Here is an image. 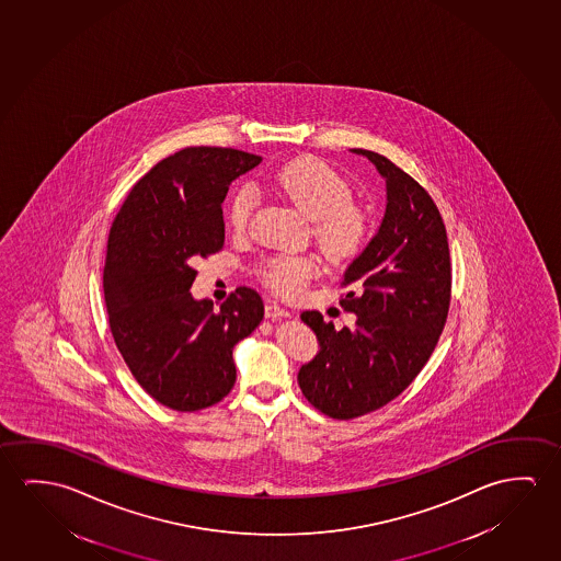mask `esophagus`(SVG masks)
I'll return each instance as SVG.
<instances>
[{"mask_svg": "<svg viewBox=\"0 0 561 561\" xmlns=\"http://www.w3.org/2000/svg\"><path fill=\"white\" fill-rule=\"evenodd\" d=\"M289 317V311L284 309L282 305H277V302H266V319L276 320V319H287Z\"/></svg>", "mask_w": 561, "mask_h": 561, "instance_id": "esophagus-1", "label": "esophagus"}]
</instances>
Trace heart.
<instances>
[{"instance_id": "heart-1", "label": "heart", "mask_w": 561, "mask_h": 561, "mask_svg": "<svg viewBox=\"0 0 561 561\" xmlns=\"http://www.w3.org/2000/svg\"><path fill=\"white\" fill-rule=\"evenodd\" d=\"M297 209L312 219V234L332 260H352L365 249L371 234V217L354 202V188L334 167L302 157L279 167L270 176ZM256 192L242 186L229 204V224L234 233H244ZM319 260L311 254H277L260 260L256 276L260 282L282 297L301 294L312 277L319 274Z\"/></svg>"}]
</instances>
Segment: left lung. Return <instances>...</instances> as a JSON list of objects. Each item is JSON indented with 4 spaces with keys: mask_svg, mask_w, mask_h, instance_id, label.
Segmentation results:
<instances>
[{
    "mask_svg": "<svg viewBox=\"0 0 561 561\" xmlns=\"http://www.w3.org/2000/svg\"><path fill=\"white\" fill-rule=\"evenodd\" d=\"M371 161L387 181L379 233L345 270L340 305L354 328H334L319 311L301 320L320 352L297 375L302 394L334 420H354L404 392L430 362L450 307L453 267L447 229L427 190L385 156Z\"/></svg>",
    "mask_w": 561,
    "mask_h": 561,
    "instance_id": "left-lung-1",
    "label": "left lung"
}]
</instances>
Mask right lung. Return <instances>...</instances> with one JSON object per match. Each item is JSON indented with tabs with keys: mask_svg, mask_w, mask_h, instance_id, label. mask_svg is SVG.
<instances>
[{
	"mask_svg": "<svg viewBox=\"0 0 561 561\" xmlns=\"http://www.w3.org/2000/svg\"><path fill=\"white\" fill-rule=\"evenodd\" d=\"M260 161L231 147H184L136 182L111 225L103 287L114 344L139 387L176 412L231 392L234 344L264 319L244 285L219 311L190 295L196 260L224 249L227 190Z\"/></svg>",
	"mask_w": 561,
	"mask_h": 561,
	"instance_id": "add662e5",
	"label": "right lung"
}]
</instances>
